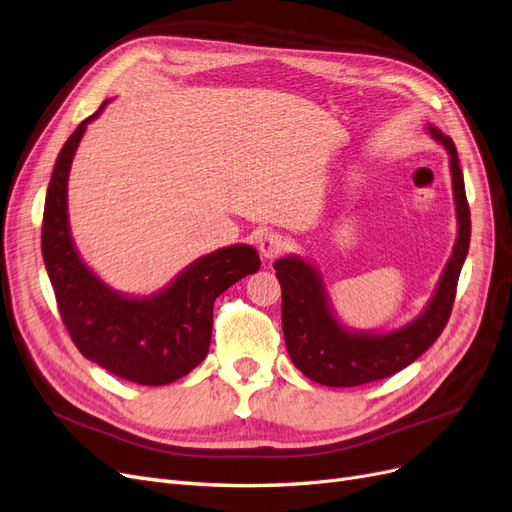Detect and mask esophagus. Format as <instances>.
Masks as SVG:
<instances>
[{
	"label": "esophagus",
	"mask_w": 512,
	"mask_h": 512,
	"mask_svg": "<svg viewBox=\"0 0 512 512\" xmlns=\"http://www.w3.org/2000/svg\"><path fill=\"white\" fill-rule=\"evenodd\" d=\"M287 246H289V240L278 232H266L259 238V251L266 259H274L280 253H285Z\"/></svg>",
	"instance_id": "34e87169"
}]
</instances>
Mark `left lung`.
<instances>
[{
  "mask_svg": "<svg viewBox=\"0 0 512 512\" xmlns=\"http://www.w3.org/2000/svg\"><path fill=\"white\" fill-rule=\"evenodd\" d=\"M427 131L449 153L457 238L434 295L417 319L391 332H357L334 315L319 270L300 255L274 263L283 289V334L289 357L310 381L327 387H357L381 381L421 357L451 317L461 266L470 246V208L455 144L434 125Z\"/></svg>",
  "mask_w": 512,
  "mask_h": 512,
  "instance_id": "1",
  "label": "left lung"
}]
</instances>
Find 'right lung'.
I'll use <instances>...</instances> for the list:
<instances>
[{
    "mask_svg": "<svg viewBox=\"0 0 512 512\" xmlns=\"http://www.w3.org/2000/svg\"><path fill=\"white\" fill-rule=\"evenodd\" d=\"M106 104L76 127L57 157L44 202L42 257L78 351L125 381L159 387L202 364L212 338L214 300L255 274L261 261L249 244L225 246L195 259L170 285L144 298L114 291L82 261L68 221V178L87 125Z\"/></svg>",
    "mask_w": 512,
    "mask_h": 512,
    "instance_id": "right-lung-1",
    "label": "right lung"
}]
</instances>
